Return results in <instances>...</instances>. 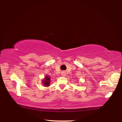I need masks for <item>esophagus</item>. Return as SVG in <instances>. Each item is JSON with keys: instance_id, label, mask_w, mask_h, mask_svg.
Segmentation results:
<instances>
[{"instance_id": "esophagus-1", "label": "esophagus", "mask_w": 122, "mask_h": 122, "mask_svg": "<svg viewBox=\"0 0 122 122\" xmlns=\"http://www.w3.org/2000/svg\"><path fill=\"white\" fill-rule=\"evenodd\" d=\"M61 75L63 76H66V73H65V72H62Z\"/></svg>"}]
</instances>
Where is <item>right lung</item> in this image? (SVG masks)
<instances>
[{
    "label": "right lung",
    "mask_w": 122,
    "mask_h": 122,
    "mask_svg": "<svg viewBox=\"0 0 122 122\" xmlns=\"http://www.w3.org/2000/svg\"><path fill=\"white\" fill-rule=\"evenodd\" d=\"M50 81H51V78L49 77L48 76H46V77H45V79L43 80V84H44V86H48L50 84Z\"/></svg>",
    "instance_id": "add662e5"
}]
</instances>
